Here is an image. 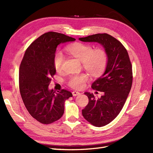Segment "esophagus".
I'll return each mask as SVG.
<instances>
[{"instance_id": "1", "label": "esophagus", "mask_w": 153, "mask_h": 153, "mask_svg": "<svg viewBox=\"0 0 153 153\" xmlns=\"http://www.w3.org/2000/svg\"><path fill=\"white\" fill-rule=\"evenodd\" d=\"M72 95L74 97H76V96H77L80 95V93L79 92H77V91H73L72 92Z\"/></svg>"}]
</instances>
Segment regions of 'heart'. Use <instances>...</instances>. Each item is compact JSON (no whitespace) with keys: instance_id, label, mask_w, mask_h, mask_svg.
<instances>
[{"instance_id":"b5f03b06","label":"heart","mask_w":153,"mask_h":153,"mask_svg":"<svg viewBox=\"0 0 153 153\" xmlns=\"http://www.w3.org/2000/svg\"><path fill=\"white\" fill-rule=\"evenodd\" d=\"M66 51L74 57L81 61L83 66L93 76H98L104 72L108 63V56L102 48L93 49L89 45L76 43L70 45ZM64 56L60 52L57 53L54 58V65L56 71L62 68ZM89 79L85 74L74 75L70 77L68 85L75 89H81L85 86Z\"/></svg>"}]
</instances>
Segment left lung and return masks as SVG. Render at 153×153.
I'll use <instances>...</instances> for the list:
<instances>
[{"mask_svg": "<svg viewBox=\"0 0 153 153\" xmlns=\"http://www.w3.org/2000/svg\"><path fill=\"white\" fill-rule=\"evenodd\" d=\"M83 42H95L105 48L108 63L105 72L92 83L91 87L104 94L95 99L93 93L85 92L89 103L82 115L92 125L108 124L121 111L131 88L132 66L127 50L116 38L107 33H98L79 38Z\"/></svg>", "mask_w": 153, "mask_h": 153, "instance_id": "left-lung-1", "label": "left lung"}]
</instances>
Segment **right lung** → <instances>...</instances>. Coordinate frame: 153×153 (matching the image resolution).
<instances>
[{
	"instance_id": "add662e5",
	"label": "right lung",
	"mask_w": 153,
	"mask_h": 153,
	"mask_svg": "<svg viewBox=\"0 0 153 153\" xmlns=\"http://www.w3.org/2000/svg\"><path fill=\"white\" fill-rule=\"evenodd\" d=\"M74 41L64 34L47 32L34 41L24 54L19 70V91L27 111L40 123L48 124L59 120L65 100L72 97L66 89L55 93L48 85L56 74L54 58L58 45Z\"/></svg>"
}]
</instances>
